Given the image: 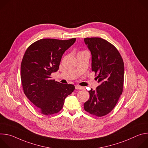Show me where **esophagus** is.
Wrapping results in <instances>:
<instances>
[{
    "instance_id": "1",
    "label": "esophagus",
    "mask_w": 148,
    "mask_h": 148,
    "mask_svg": "<svg viewBox=\"0 0 148 148\" xmlns=\"http://www.w3.org/2000/svg\"><path fill=\"white\" fill-rule=\"evenodd\" d=\"M75 87V89H76V90H83V89L84 88V87H81V86H78V85H76Z\"/></svg>"
}]
</instances>
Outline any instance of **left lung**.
Listing matches in <instances>:
<instances>
[{"mask_svg": "<svg viewBox=\"0 0 148 148\" xmlns=\"http://www.w3.org/2000/svg\"><path fill=\"white\" fill-rule=\"evenodd\" d=\"M85 44L91 53V69L98 74L99 86L89 91L90 98L84 103L91 114L102 116L115 107L123 91V61L118 50L108 41L99 37L85 38Z\"/></svg>", "mask_w": 148, "mask_h": 148, "instance_id": "8db88e82", "label": "left lung"}]
</instances>
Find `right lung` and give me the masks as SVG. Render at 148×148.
Here are the masks:
<instances>
[{
  "label": "right lung",
  "mask_w": 148,
  "mask_h": 148,
  "mask_svg": "<svg viewBox=\"0 0 148 148\" xmlns=\"http://www.w3.org/2000/svg\"><path fill=\"white\" fill-rule=\"evenodd\" d=\"M76 40L54 38L39 40L26 50L21 63V81L25 94L46 115L59 112L66 98L75 89L72 84H64L51 78L57 71L62 54Z\"/></svg>",
  "instance_id": "obj_1"
}]
</instances>
